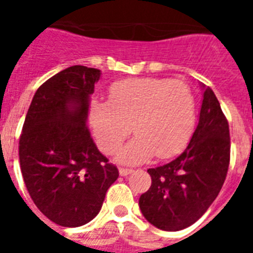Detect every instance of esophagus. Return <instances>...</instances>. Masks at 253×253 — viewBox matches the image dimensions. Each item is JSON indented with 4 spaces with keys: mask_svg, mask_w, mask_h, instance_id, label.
<instances>
[{
    "mask_svg": "<svg viewBox=\"0 0 253 253\" xmlns=\"http://www.w3.org/2000/svg\"><path fill=\"white\" fill-rule=\"evenodd\" d=\"M132 172V169L131 168H119V174L121 176H127V174H130V173Z\"/></svg>",
    "mask_w": 253,
    "mask_h": 253,
    "instance_id": "esophagus-1",
    "label": "esophagus"
}]
</instances>
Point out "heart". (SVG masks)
Segmentation results:
<instances>
[{
    "instance_id": "b5f03b06",
    "label": "heart",
    "mask_w": 253,
    "mask_h": 253,
    "mask_svg": "<svg viewBox=\"0 0 253 253\" xmlns=\"http://www.w3.org/2000/svg\"><path fill=\"white\" fill-rule=\"evenodd\" d=\"M90 123L99 148L114 154L130 134H136L118 159L135 164L151 156L170 158L192 136L196 99L188 85L169 79L139 77L111 85L109 101L93 99Z\"/></svg>"
}]
</instances>
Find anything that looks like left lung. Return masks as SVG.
Wrapping results in <instances>:
<instances>
[{
	"label": "left lung",
	"instance_id": "8db88e82",
	"mask_svg": "<svg viewBox=\"0 0 253 253\" xmlns=\"http://www.w3.org/2000/svg\"><path fill=\"white\" fill-rule=\"evenodd\" d=\"M202 87L200 121L186 150L166 166L147 170L152 184L139 198L144 218L164 231H178L200 219L227 176L228 122L214 91Z\"/></svg>",
	"mask_w": 253,
	"mask_h": 253
}]
</instances>
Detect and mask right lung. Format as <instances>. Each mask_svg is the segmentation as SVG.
Here are the masks:
<instances>
[{
	"label": "right lung",
	"instance_id": "obj_1",
	"mask_svg": "<svg viewBox=\"0 0 253 253\" xmlns=\"http://www.w3.org/2000/svg\"><path fill=\"white\" fill-rule=\"evenodd\" d=\"M99 77V69L73 65L48 79L34 95L19 138L30 197L43 215L63 227L90 222L119 176L86 126L89 97Z\"/></svg>",
	"mask_w": 253,
	"mask_h": 253
}]
</instances>
